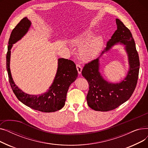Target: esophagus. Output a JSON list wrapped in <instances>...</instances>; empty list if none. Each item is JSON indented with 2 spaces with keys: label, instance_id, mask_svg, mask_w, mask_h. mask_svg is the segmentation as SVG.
Instances as JSON below:
<instances>
[{
  "label": "esophagus",
  "instance_id": "esophagus-1",
  "mask_svg": "<svg viewBox=\"0 0 148 148\" xmlns=\"http://www.w3.org/2000/svg\"><path fill=\"white\" fill-rule=\"evenodd\" d=\"M76 68H77V71H78L79 74H81L82 70V68L81 65H79V64H76Z\"/></svg>",
  "mask_w": 148,
  "mask_h": 148
}]
</instances>
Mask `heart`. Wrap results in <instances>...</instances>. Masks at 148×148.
Returning <instances> with one entry per match:
<instances>
[{"label": "heart", "mask_w": 148, "mask_h": 148, "mask_svg": "<svg viewBox=\"0 0 148 148\" xmlns=\"http://www.w3.org/2000/svg\"><path fill=\"white\" fill-rule=\"evenodd\" d=\"M94 36L92 31L87 30L73 39L72 42L76 46H80L79 54L84 60H89L95 57L101 50L104 44L101 36Z\"/></svg>", "instance_id": "1"}]
</instances>
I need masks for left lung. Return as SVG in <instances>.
Listing matches in <instances>:
<instances>
[{
  "mask_svg": "<svg viewBox=\"0 0 148 148\" xmlns=\"http://www.w3.org/2000/svg\"><path fill=\"white\" fill-rule=\"evenodd\" d=\"M116 22L117 30L107 41L101 54L116 43L123 44L128 54L130 70L122 82L113 84L107 82L101 75L99 57L84 65L82 74L89 86L87 102L89 107L96 111L112 110L127 101L133 94L138 80L140 61L134 40L130 30L119 19H116Z\"/></svg>",
  "mask_w": 148,
  "mask_h": 148,
  "instance_id": "1",
  "label": "left lung"
}]
</instances>
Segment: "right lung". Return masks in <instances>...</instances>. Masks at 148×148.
I'll list each match as a JSON object with an SVG mask.
<instances>
[{
    "label": "right lung",
    "mask_w": 148,
    "mask_h": 148,
    "mask_svg": "<svg viewBox=\"0 0 148 148\" xmlns=\"http://www.w3.org/2000/svg\"><path fill=\"white\" fill-rule=\"evenodd\" d=\"M30 25L31 22L26 17L23 18L11 32L6 54V69L10 84L15 95L25 105L42 112H56L64 106L70 84L77 77L78 72L73 61L64 58L58 59V71L54 82L49 91L42 95H33L25 94L15 86L12 78L10 68V50L12 44L20 40L26 34Z\"/></svg>",
    "instance_id": "1"
}]
</instances>
